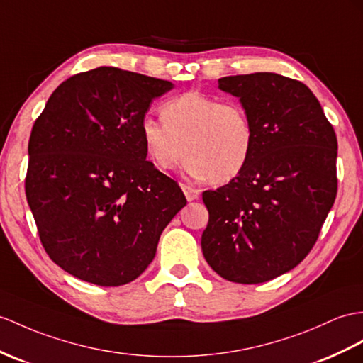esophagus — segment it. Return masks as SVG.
<instances>
[{
	"instance_id": "1",
	"label": "esophagus",
	"mask_w": 363,
	"mask_h": 363,
	"mask_svg": "<svg viewBox=\"0 0 363 363\" xmlns=\"http://www.w3.org/2000/svg\"><path fill=\"white\" fill-rule=\"evenodd\" d=\"M182 189H183V192H184V196H186L188 201L197 200V199L200 197V191H199V189H196V188L189 186V184H183Z\"/></svg>"
}]
</instances>
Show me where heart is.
<instances>
[{
  "label": "heart",
  "instance_id": "obj_1",
  "mask_svg": "<svg viewBox=\"0 0 363 363\" xmlns=\"http://www.w3.org/2000/svg\"><path fill=\"white\" fill-rule=\"evenodd\" d=\"M162 121L145 117L140 134L158 169L167 172L186 152V172L212 183L231 182L248 164L254 129L243 106L201 92H184L167 100Z\"/></svg>",
  "mask_w": 363,
  "mask_h": 363
}]
</instances>
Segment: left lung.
I'll return each mask as SVG.
<instances>
[{
	"label": "left lung",
	"mask_w": 363,
	"mask_h": 363,
	"mask_svg": "<svg viewBox=\"0 0 363 363\" xmlns=\"http://www.w3.org/2000/svg\"><path fill=\"white\" fill-rule=\"evenodd\" d=\"M254 129L242 174L203 192L201 251L218 276L263 284L296 268L319 237L337 194V138L309 87L272 72L223 77Z\"/></svg>",
	"instance_id": "left-lung-1"
}]
</instances>
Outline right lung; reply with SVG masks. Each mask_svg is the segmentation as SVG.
Listing matches in <instances>:
<instances>
[{
    "mask_svg": "<svg viewBox=\"0 0 363 363\" xmlns=\"http://www.w3.org/2000/svg\"><path fill=\"white\" fill-rule=\"evenodd\" d=\"M166 79L96 67L61 83L35 121L26 197L49 257L100 286L135 280L186 199L146 162L140 123Z\"/></svg>",
    "mask_w": 363,
    "mask_h": 363,
    "instance_id": "1",
    "label": "right lung"
}]
</instances>
